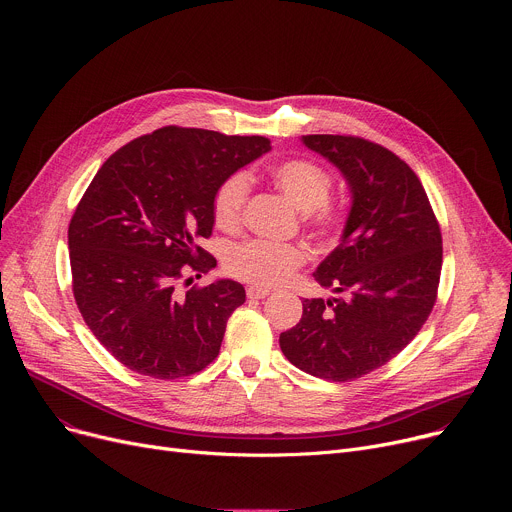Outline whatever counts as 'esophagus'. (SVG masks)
<instances>
[{
  "label": "esophagus",
  "mask_w": 512,
  "mask_h": 512,
  "mask_svg": "<svg viewBox=\"0 0 512 512\" xmlns=\"http://www.w3.org/2000/svg\"><path fill=\"white\" fill-rule=\"evenodd\" d=\"M247 296L251 300H263V298L269 296V289L259 287V285H247Z\"/></svg>",
  "instance_id": "esophagus-1"
}]
</instances>
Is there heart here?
Wrapping results in <instances>:
<instances>
[{
    "label": "heart",
    "instance_id": "obj_1",
    "mask_svg": "<svg viewBox=\"0 0 512 512\" xmlns=\"http://www.w3.org/2000/svg\"><path fill=\"white\" fill-rule=\"evenodd\" d=\"M273 184L298 210L308 212V225L318 233L334 231L344 218L340 204L328 202L332 188L330 174L304 158H291L271 168ZM249 198V176L237 172L218 186L212 202L214 223L223 231L239 229L243 221L245 204ZM306 261V253L291 243H273L263 239L245 241L235 245L225 259V267L235 277L259 283H283Z\"/></svg>",
    "mask_w": 512,
    "mask_h": 512
}]
</instances>
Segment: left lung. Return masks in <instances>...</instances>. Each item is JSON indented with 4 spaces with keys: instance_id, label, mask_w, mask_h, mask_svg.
<instances>
[{
    "instance_id": "left-lung-1",
    "label": "left lung",
    "mask_w": 512,
    "mask_h": 512,
    "mask_svg": "<svg viewBox=\"0 0 512 512\" xmlns=\"http://www.w3.org/2000/svg\"><path fill=\"white\" fill-rule=\"evenodd\" d=\"M350 190L340 245L314 277L334 298L304 300L281 332L285 358L308 375L352 381L383 367L425 324L442 273V233L415 172L352 135H302Z\"/></svg>"
}]
</instances>
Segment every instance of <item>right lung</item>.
I'll use <instances>...</instances> for the list:
<instances>
[{"instance_id": "obj_1", "label": "right lung", "mask_w": 512, "mask_h": 512, "mask_svg": "<svg viewBox=\"0 0 512 512\" xmlns=\"http://www.w3.org/2000/svg\"><path fill=\"white\" fill-rule=\"evenodd\" d=\"M269 150L261 135L170 125L123 145L93 178L68 227L72 291L127 369L180 379L216 358L245 287L216 279L180 294L176 281L216 265L196 245L212 233L214 194Z\"/></svg>"}]
</instances>
